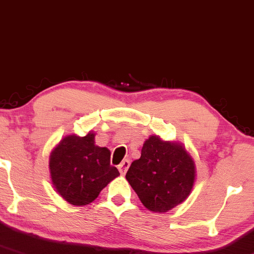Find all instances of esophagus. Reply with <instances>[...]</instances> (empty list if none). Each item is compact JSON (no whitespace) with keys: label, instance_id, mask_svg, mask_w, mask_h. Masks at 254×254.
Wrapping results in <instances>:
<instances>
[{"label":"esophagus","instance_id":"34e87169","mask_svg":"<svg viewBox=\"0 0 254 254\" xmlns=\"http://www.w3.org/2000/svg\"><path fill=\"white\" fill-rule=\"evenodd\" d=\"M128 168H129V160H124L120 165H119V171H120L121 175H125L126 174V171L128 170Z\"/></svg>","mask_w":254,"mask_h":254}]
</instances>
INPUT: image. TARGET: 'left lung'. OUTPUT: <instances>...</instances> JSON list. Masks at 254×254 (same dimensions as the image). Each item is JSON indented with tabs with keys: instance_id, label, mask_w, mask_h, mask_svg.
<instances>
[{
	"instance_id": "left-lung-1",
	"label": "left lung",
	"mask_w": 254,
	"mask_h": 254,
	"mask_svg": "<svg viewBox=\"0 0 254 254\" xmlns=\"http://www.w3.org/2000/svg\"><path fill=\"white\" fill-rule=\"evenodd\" d=\"M126 178L148 210L165 213L189 196L195 182V163L183 146L156 135L145 141Z\"/></svg>"
}]
</instances>
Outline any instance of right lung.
Returning a JSON list of instances; mask_svg holds the SVG:
<instances>
[{
  "mask_svg": "<svg viewBox=\"0 0 254 254\" xmlns=\"http://www.w3.org/2000/svg\"><path fill=\"white\" fill-rule=\"evenodd\" d=\"M50 172L59 195L73 205L89 204L120 175L108 148L95 145L94 133L65 136L51 153Z\"/></svg>",
  "mask_w": 254,
  "mask_h": 254,
  "instance_id": "right-lung-1",
  "label": "right lung"
}]
</instances>
